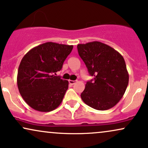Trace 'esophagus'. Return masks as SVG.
Segmentation results:
<instances>
[{
    "label": "esophagus",
    "instance_id": "34e87169",
    "mask_svg": "<svg viewBox=\"0 0 148 148\" xmlns=\"http://www.w3.org/2000/svg\"><path fill=\"white\" fill-rule=\"evenodd\" d=\"M76 82L77 81H75V80H69V84H70L71 85H73V84H75L76 83Z\"/></svg>",
    "mask_w": 148,
    "mask_h": 148
}]
</instances>
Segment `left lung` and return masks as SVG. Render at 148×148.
<instances>
[{
    "label": "left lung",
    "mask_w": 148,
    "mask_h": 148,
    "mask_svg": "<svg viewBox=\"0 0 148 148\" xmlns=\"http://www.w3.org/2000/svg\"><path fill=\"white\" fill-rule=\"evenodd\" d=\"M77 51L93 80L87 82L81 98L86 105L98 110L114 107L123 97L129 75L123 56L100 42L79 44Z\"/></svg>",
    "instance_id": "8db88e82"
}]
</instances>
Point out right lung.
<instances>
[{
  "instance_id": "add662e5",
  "label": "right lung",
  "mask_w": 148,
  "mask_h": 148,
  "mask_svg": "<svg viewBox=\"0 0 148 148\" xmlns=\"http://www.w3.org/2000/svg\"><path fill=\"white\" fill-rule=\"evenodd\" d=\"M73 48V45L49 42L34 47L24 56L18 71V88L33 109L50 112L62 103L69 82L54 74L62 68Z\"/></svg>"
}]
</instances>
